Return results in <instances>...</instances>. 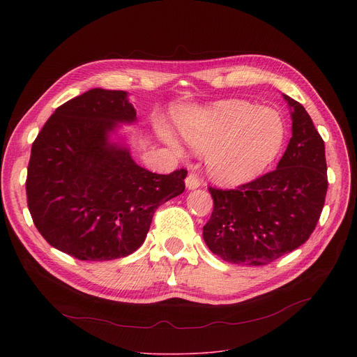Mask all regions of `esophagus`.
<instances>
[{"label": "esophagus", "instance_id": "obj_1", "mask_svg": "<svg viewBox=\"0 0 357 357\" xmlns=\"http://www.w3.org/2000/svg\"><path fill=\"white\" fill-rule=\"evenodd\" d=\"M199 179H198V176L197 175H194V174H190L188 176H186V179H185V185H186V188L188 190H197L198 186H199Z\"/></svg>", "mask_w": 357, "mask_h": 357}]
</instances>
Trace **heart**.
I'll use <instances>...</instances> for the list:
<instances>
[{
  "mask_svg": "<svg viewBox=\"0 0 357 357\" xmlns=\"http://www.w3.org/2000/svg\"><path fill=\"white\" fill-rule=\"evenodd\" d=\"M182 137L204 153L210 175L224 185H240L257 178L275 160L285 140V124L273 109H260L248 101H221L195 109L178 120ZM165 140L178 153L174 137Z\"/></svg>",
  "mask_w": 357,
  "mask_h": 357,
  "instance_id": "obj_1",
  "label": "heart"
}]
</instances>
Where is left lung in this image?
Masks as SVG:
<instances>
[{
    "instance_id": "1",
    "label": "left lung",
    "mask_w": 357,
    "mask_h": 357,
    "mask_svg": "<svg viewBox=\"0 0 357 357\" xmlns=\"http://www.w3.org/2000/svg\"><path fill=\"white\" fill-rule=\"evenodd\" d=\"M292 137L275 171L237 190L210 192L211 218L202 229L208 249L236 265H268L310 238L324 207L327 163L321 136L298 101L285 96Z\"/></svg>"
}]
</instances>
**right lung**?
I'll list each match as a JSON object with an SVG mask.
<instances>
[{
	"label": "right lung",
	"mask_w": 357,
	"mask_h": 357,
	"mask_svg": "<svg viewBox=\"0 0 357 357\" xmlns=\"http://www.w3.org/2000/svg\"><path fill=\"white\" fill-rule=\"evenodd\" d=\"M127 96L93 88L69 100L31 146L26 192L34 226L50 246L79 260L136 252L158 207L185 190V169L150 172L111 139L120 124L137 121Z\"/></svg>",
	"instance_id": "right-lung-1"
}]
</instances>
